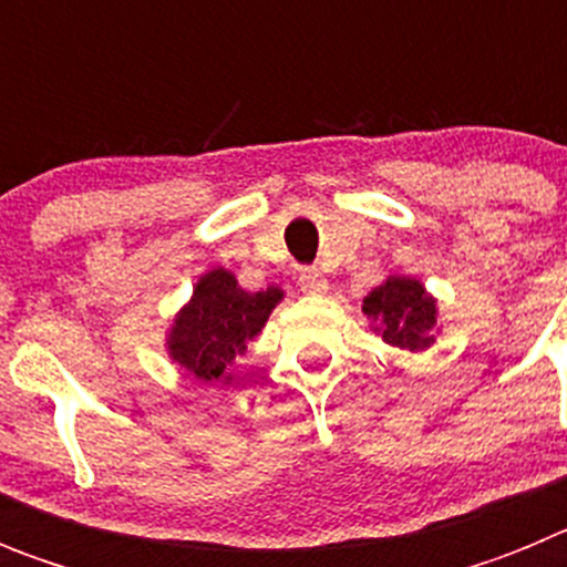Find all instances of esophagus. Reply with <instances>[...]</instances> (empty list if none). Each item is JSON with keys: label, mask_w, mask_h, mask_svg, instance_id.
<instances>
[{"label": "esophagus", "mask_w": 567, "mask_h": 567, "mask_svg": "<svg viewBox=\"0 0 567 567\" xmlns=\"http://www.w3.org/2000/svg\"><path fill=\"white\" fill-rule=\"evenodd\" d=\"M298 287L303 289L307 295H327L329 280H327V275L320 272V269H300Z\"/></svg>", "instance_id": "esophagus-1"}]
</instances>
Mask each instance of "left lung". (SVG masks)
<instances>
[{
	"label": "left lung",
	"mask_w": 567,
	"mask_h": 567,
	"mask_svg": "<svg viewBox=\"0 0 567 567\" xmlns=\"http://www.w3.org/2000/svg\"><path fill=\"white\" fill-rule=\"evenodd\" d=\"M363 315L383 343L405 352H425L437 343L440 307L425 284L412 275H389L363 298Z\"/></svg>",
	"instance_id": "8db88e82"
}]
</instances>
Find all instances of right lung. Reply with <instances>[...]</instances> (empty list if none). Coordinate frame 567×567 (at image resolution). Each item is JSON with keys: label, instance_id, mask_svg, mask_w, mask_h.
<instances>
[{"label": "right lung", "instance_id": "obj_1", "mask_svg": "<svg viewBox=\"0 0 567 567\" xmlns=\"http://www.w3.org/2000/svg\"><path fill=\"white\" fill-rule=\"evenodd\" d=\"M280 300V287L247 292L229 269H207L195 280L187 303L173 315V323L164 334L167 358L182 365L189 378L224 389L233 383L229 365L267 327L269 315Z\"/></svg>", "mask_w": 567, "mask_h": 567}]
</instances>
